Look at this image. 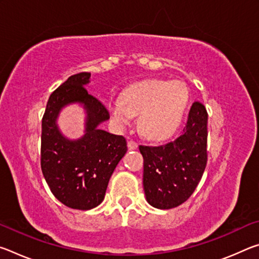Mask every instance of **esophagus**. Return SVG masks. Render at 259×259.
I'll return each instance as SVG.
<instances>
[{"label":"esophagus","mask_w":259,"mask_h":259,"mask_svg":"<svg viewBox=\"0 0 259 259\" xmlns=\"http://www.w3.org/2000/svg\"><path fill=\"white\" fill-rule=\"evenodd\" d=\"M137 147H138V144L137 143L134 142V140H129V142H128V148H129L130 151L137 150Z\"/></svg>","instance_id":"obj_1"}]
</instances>
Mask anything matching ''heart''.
<instances>
[{
	"instance_id": "obj_1",
	"label": "heart",
	"mask_w": 259,
	"mask_h": 259,
	"mask_svg": "<svg viewBox=\"0 0 259 259\" xmlns=\"http://www.w3.org/2000/svg\"><path fill=\"white\" fill-rule=\"evenodd\" d=\"M187 103L188 90L183 82L145 80L126 88L121 100H112L109 113L121 125L139 115L140 133L150 139L160 140L178 128Z\"/></svg>"
}]
</instances>
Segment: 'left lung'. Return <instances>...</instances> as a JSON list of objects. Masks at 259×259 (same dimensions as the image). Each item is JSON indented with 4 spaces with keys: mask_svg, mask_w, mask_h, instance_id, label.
Returning a JSON list of instances; mask_svg holds the SVG:
<instances>
[{
    "mask_svg": "<svg viewBox=\"0 0 259 259\" xmlns=\"http://www.w3.org/2000/svg\"><path fill=\"white\" fill-rule=\"evenodd\" d=\"M207 109L194 102L178 138L161 146H139L144 192L154 208L178 207L195 191L207 164Z\"/></svg>",
    "mask_w": 259,
    "mask_h": 259,
    "instance_id": "8db88e82",
    "label": "left lung"
}]
</instances>
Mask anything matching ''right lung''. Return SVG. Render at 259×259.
Masks as SVG:
<instances>
[{
  "label": "right lung",
  "mask_w": 259,
  "mask_h": 259,
  "mask_svg": "<svg viewBox=\"0 0 259 259\" xmlns=\"http://www.w3.org/2000/svg\"><path fill=\"white\" fill-rule=\"evenodd\" d=\"M90 73L69 76L48 100L42 119L41 168L52 194L68 208L90 210L103 202L114 169L128 151L123 136L109 134L99 125L109 113L84 85ZM80 103L85 108L86 130L78 140L61 134L56 119L67 104Z\"/></svg>",
  "instance_id": "1"
}]
</instances>
